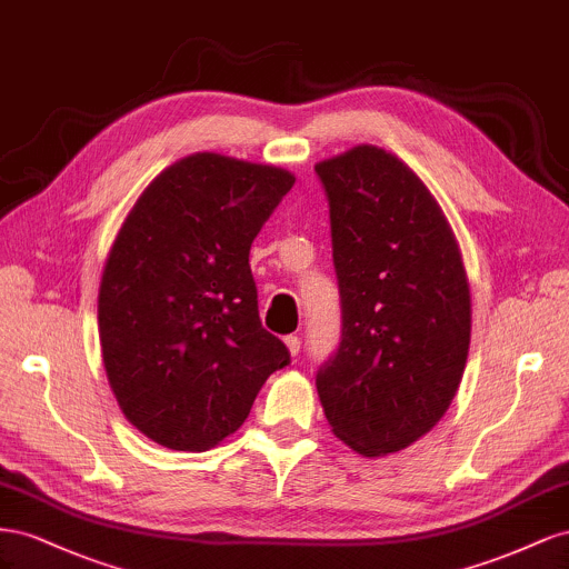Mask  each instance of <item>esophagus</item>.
<instances>
[{
	"label": "esophagus",
	"mask_w": 569,
	"mask_h": 569,
	"mask_svg": "<svg viewBox=\"0 0 569 569\" xmlns=\"http://www.w3.org/2000/svg\"><path fill=\"white\" fill-rule=\"evenodd\" d=\"M286 346H288L290 355L298 357V355H300V350H302V340H300L298 336H286Z\"/></svg>",
	"instance_id": "obj_1"
}]
</instances>
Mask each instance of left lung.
<instances>
[{"mask_svg": "<svg viewBox=\"0 0 569 569\" xmlns=\"http://www.w3.org/2000/svg\"><path fill=\"white\" fill-rule=\"evenodd\" d=\"M329 200L340 340L317 371L333 433L360 456L396 452L448 410L472 305L456 236L402 161L360 144L315 167Z\"/></svg>", "mask_w": 569, "mask_h": 569, "instance_id": "obj_1", "label": "left lung"}]
</instances>
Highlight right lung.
I'll use <instances>...</instances> for the list:
<instances>
[{"label":"right lung","instance_id":"obj_1","mask_svg":"<svg viewBox=\"0 0 569 569\" xmlns=\"http://www.w3.org/2000/svg\"><path fill=\"white\" fill-rule=\"evenodd\" d=\"M296 178L200 152L140 194L109 252L100 340L111 391L144 436L207 450L290 365L262 327L250 248Z\"/></svg>","mask_w":569,"mask_h":569}]
</instances>
